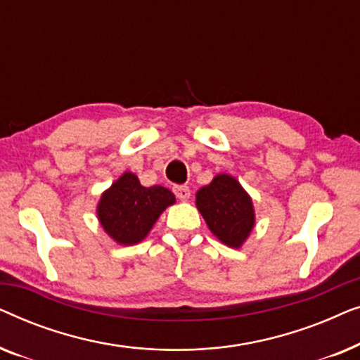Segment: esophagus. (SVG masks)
Wrapping results in <instances>:
<instances>
[{"label": "esophagus", "instance_id": "esophagus-1", "mask_svg": "<svg viewBox=\"0 0 360 360\" xmlns=\"http://www.w3.org/2000/svg\"><path fill=\"white\" fill-rule=\"evenodd\" d=\"M174 193H175L176 198L181 200V201L190 198V188L186 185H175L174 186Z\"/></svg>", "mask_w": 360, "mask_h": 360}]
</instances>
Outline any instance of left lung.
Here are the masks:
<instances>
[{
    "label": "left lung",
    "instance_id": "1",
    "mask_svg": "<svg viewBox=\"0 0 360 360\" xmlns=\"http://www.w3.org/2000/svg\"><path fill=\"white\" fill-rule=\"evenodd\" d=\"M196 208L216 238L229 248H240L254 228L252 200L231 175L214 176L196 193Z\"/></svg>",
    "mask_w": 360,
    "mask_h": 360
}]
</instances>
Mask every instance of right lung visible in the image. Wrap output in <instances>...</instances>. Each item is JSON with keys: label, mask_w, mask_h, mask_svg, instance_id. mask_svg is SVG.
<instances>
[{"label": "right lung", "mask_w": 360, "mask_h": 360, "mask_svg": "<svg viewBox=\"0 0 360 360\" xmlns=\"http://www.w3.org/2000/svg\"><path fill=\"white\" fill-rule=\"evenodd\" d=\"M175 203V195L160 185L146 188L139 179L126 172L103 193L98 218L103 229L116 243L132 245L149 234L167 206Z\"/></svg>", "instance_id": "right-lung-1"}]
</instances>
